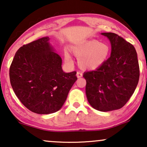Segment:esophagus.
<instances>
[{"instance_id": "1", "label": "esophagus", "mask_w": 147, "mask_h": 147, "mask_svg": "<svg viewBox=\"0 0 147 147\" xmlns=\"http://www.w3.org/2000/svg\"><path fill=\"white\" fill-rule=\"evenodd\" d=\"M82 76H83V74H82L81 72H77V78H81V77H82Z\"/></svg>"}]
</instances>
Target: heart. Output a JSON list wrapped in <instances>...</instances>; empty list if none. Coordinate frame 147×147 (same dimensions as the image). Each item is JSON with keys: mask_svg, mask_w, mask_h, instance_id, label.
<instances>
[{"mask_svg": "<svg viewBox=\"0 0 147 147\" xmlns=\"http://www.w3.org/2000/svg\"><path fill=\"white\" fill-rule=\"evenodd\" d=\"M72 52L79 59V65L81 68L95 70L102 66L107 60L110 54V47L107 43L92 39L75 45ZM65 60L69 63L72 62L69 54L65 55Z\"/></svg>", "mask_w": 147, "mask_h": 147, "instance_id": "obj_1", "label": "heart"}]
</instances>
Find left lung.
Here are the masks:
<instances>
[{
	"label": "left lung",
	"instance_id": "8db88e82",
	"mask_svg": "<svg viewBox=\"0 0 147 147\" xmlns=\"http://www.w3.org/2000/svg\"><path fill=\"white\" fill-rule=\"evenodd\" d=\"M111 44V57L95 70L86 72V94L96 110L119 109L134 92L140 77L138 55L132 44L112 32L102 33Z\"/></svg>",
	"mask_w": 147,
	"mask_h": 147
}]
</instances>
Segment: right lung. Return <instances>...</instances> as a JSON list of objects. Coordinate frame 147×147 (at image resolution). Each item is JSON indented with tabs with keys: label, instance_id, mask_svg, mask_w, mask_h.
Returning <instances> with one entry per match:
<instances>
[{
	"label": "right lung",
	"instance_id": "obj_1",
	"mask_svg": "<svg viewBox=\"0 0 147 147\" xmlns=\"http://www.w3.org/2000/svg\"><path fill=\"white\" fill-rule=\"evenodd\" d=\"M48 36L21 47L9 68L10 83L22 104L32 112L50 114L63 105L77 81V72L65 73L62 59Z\"/></svg>",
	"mask_w": 147,
	"mask_h": 147
}]
</instances>
